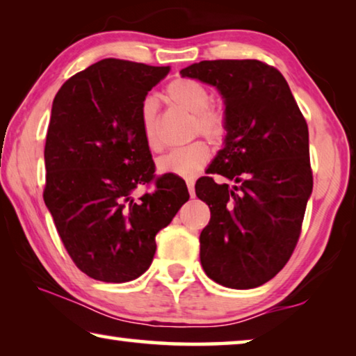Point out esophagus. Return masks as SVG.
I'll list each match as a JSON object with an SVG mask.
<instances>
[{
    "mask_svg": "<svg viewBox=\"0 0 356 356\" xmlns=\"http://www.w3.org/2000/svg\"><path fill=\"white\" fill-rule=\"evenodd\" d=\"M186 186H188L190 196L195 197V180H186Z\"/></svg>",
    "mask_w": 356,
    "mask_h": 356,
    "instance_id": "34e87169",
    "label": "esophagus"
}]
</instances>
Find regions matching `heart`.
Here are the masks:
<instances>
[{"mask_svg":"<svg viewBox=\"0 0 356 356\" xmlns=\"http://www.w3.org/2000/svg\"><path fill=\"white\" fill-rule=\"evenodd\" d=\"M166 99L171 105L182 108L193 114V135L201 134L209 141L220 143L227 134V118L220 106L210 105L212 95L201 83L179 78L166 88ZM143 135L150 150L163 147L159 134V111L152 99H146L141 105ZM210 159V149L204 141H195L188 146L174 149L156 161V170L161 174H174L180 177H195Z\"/></svg>","mask_w":356,"mask_h":356,"instance_id":"obj_1","label":"heart"}]
</instances>
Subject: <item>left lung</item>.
<instances>
[{"instance_id": "1", "label": "left lung", "mask_w": 356, "mask_h": 356, "mask_svg": "<svg viewBox=\"0 0 356 356\" xmlns=\"http://www.w3.org/2000/svg\"><path fill=\"white\" fill-rule=\"evenodd\" d=\"M182 76L212 84L225 99V147L196 182L210 209L200 236L206 275L231 289L262 286L297 246L312 191L308 124L286 78L257 59L201 61Z\"/></svg>"}]
</instances>
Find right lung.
I'll return each mask as SVG.
<instances>
[{
  "label": "right lung",
  "instance_id": "right-lung-1",
  "mask_svg": "<svg viewBox=\"0 0 356 356\" xmlns=\"http://www.w3.org/2000/svg\"><path fill=\"white\" fill-rule=\"evenodd\" d=\"M124 59H102L70 76L51 106L44 201L72 261L104 282H127L152 264L155 236L188 201L174 174L155 176L141 105L168 75ZM152 193L135 200L138 186Z\"/></svg>",
  "mask_w": 356,
  "mask_h": 356
}]
</instances>
